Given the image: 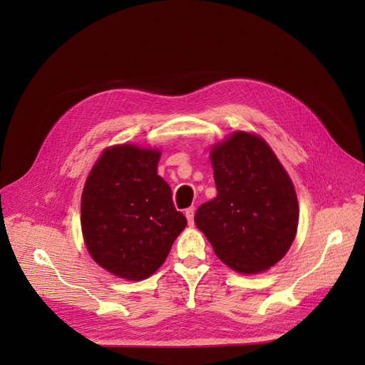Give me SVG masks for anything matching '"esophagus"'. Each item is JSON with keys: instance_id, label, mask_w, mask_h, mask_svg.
<instances>
[{"instance_id": "esophagus-1", "label": "esophagus", "mask_w": 365, "mask_h": 365, "mask_svg": "<svg viewBox=\"0 0 365 365\" xmlns=\"http://www.w3.org/2000/svg\"><path fill=\"white\" fill-rule=\"evenodd\" d=\"M194 213H195V207H189V208H186L185 216H186V219H187V223H189V225H194Z\"/></svg>"}]
</instances>
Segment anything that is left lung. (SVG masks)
Listing matches in <instances>:
<instances>
[{"label":"left lung","mask_w":365,"mask_h":365,"mask_svg":"<svg viewBox=\"0 0 365 365\" xmlns=\"http://www.w3.org/2000/svg\"><path fill=\"white\" fill-rule=\"evenodd\" d=\"M210 158L217 197L200 205L195 225L231 269H269L297 232L299 204L290 176L269 145L247 131L216 143Z\"/></svg>","instance_id":"1"}]
</instances>
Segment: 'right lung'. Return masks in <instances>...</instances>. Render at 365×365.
<instances>
[{"label":"right lung","instance_id":"add662e5","mask_svg":"<svg viewBox=\"0 0 365 365\" xmlns=\"http://www.w3.org/2000/svg\"><path fill=\"white\" fill-rule=\"evenodd\" d=\"M158 149L115 145L93 165L81 197L87 250L103 269L130 281L150 277L186 226L158 176Z\"/></svg>","mask_w":365,"mask_h":365}]
</instances>
